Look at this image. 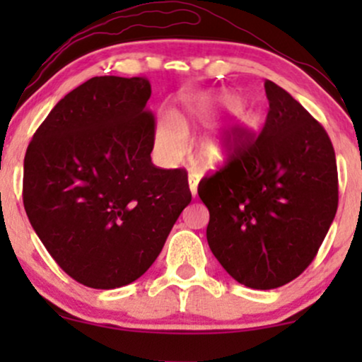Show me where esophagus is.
Returning <instances> with one entry per match:
<instances>
[{"instance_id":"34e87169","label":"esophagus","mask_w":362,"mask_h":362,"mask_svg":"<svg viewBox=\"0 0 362 362\" xmlns=\"http://www.w3.org/2000/svg\"><path fill=\"white\" fill-rule=\"evenodd\" d=\"M197 184H199L197 175L190 173V175H189V189H190V194H192L194 197H195V194H197Z\"/></svg>"}]
</instances>
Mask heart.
I'll list each match as a JSON object with an SVG mask.
<instances>
[{
  "label": "heart",
  "instance_id": "heart-1",
  "mask_svg": "<svg viewBox=\"0 0 362 362\" xmlns=\"http://www.w3.org/2000/svg\"><path fill=\"white\" fill-rule=\"evenodd\" d=\"M240 102L230 93H197L182 100V110L173 119H163L155 129V146L163 160H175L180 156L184 141L182 131L192 124H202L213 119L221 109H235ZM235 136L228 127H213L199 139L197 155L206 165H219L233 153Z\"/></svg>",
  "mask_w": 362,
  "mask_h": 362
}]
</instances>
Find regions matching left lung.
I'll use <instances>...</instances> for the list:
<instances>
[{"label": "left lung", "instance_id": "obj_1", "mask_svg": "<svg viewBox=\"0 0 362 362\" xmlns=\"http://www.w3.org/2000/svg\"><path fill=\"white\" fill-rule=\"evenodd\" d=\"M269 112L257 139L199 182L211 252L240 284L274 289L311 264L339 206L332 141L300 102L265 81Z\"/></svg>", "mask_w": 362, "mask_h": 362}]
</instances>
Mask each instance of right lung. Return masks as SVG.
I'll use <instances>...</instances> for the list:
<instances>
[{
	"mask_svg": "<svg viewBox=\"0 0 362 362\" xmlns=\"http://www.w3.org/2000/svg\"><path fill=\"white\" fill-rule=\"evenodd\" d=\"M146 78L95 76L56 103L23 161V206L57 265L114 289L151 267L192 201L187 173L151 163Z\"/></svg>",
	"mask_w": 362,
	"mask_h": 362,
	"instance_id": "1",
	"label": "right lung"
}]
</instances>
